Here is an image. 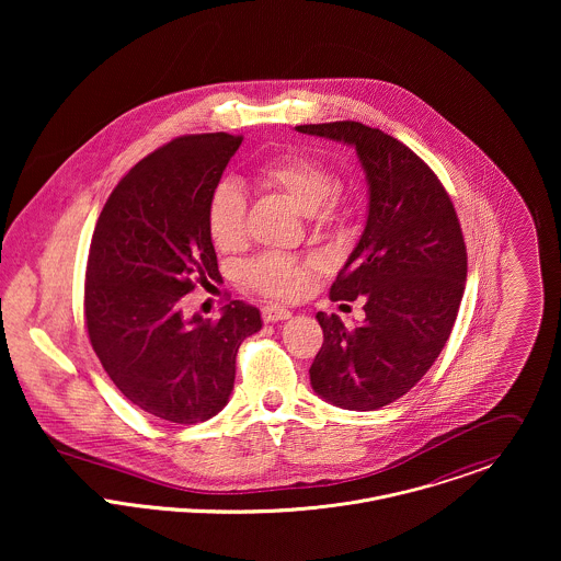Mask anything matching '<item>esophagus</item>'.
I'll list each match as a JSON object with an SVG mask.
<instances>
[{"instance_id": "34e87169", "label": "esophagus", "mask_w": 561, "mask_h": 561, "mask_svg": "<svg viewBox=\"0 0 561 561\" xmlns=\"http://www.w3.org/2000/svg\"><path fill=\"white\" fill-rule=\"evenodd\" d=\"M261 316H263V321L274 323V321L289 320V318H291V311L285 309V307L270 305V307H263V309H261Z\"/></svg>"}]
</instances>
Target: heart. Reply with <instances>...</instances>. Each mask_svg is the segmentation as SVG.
<instances>
[{
	"mask_svg": "<svg viewBox=\"0 0 561 561\" xmlns=\"http://www.w3.org/2000/svg\"><path fill=\"white\" fill-rule=\"evenodd\" d=\"M256 181L285 196L298 211L309 214L316 222H328L336 216L339 196L332 187L330 170L313 156L287 151L256 168ZM207 229L220 250H238L245 241V198L240 190L225 181L214 187L207 203ZM243 283L254 291L289 300L309 287L305 263L289 254L270 252L243 265Z\"/></svg>",
	"mask_w": 561,
	"mask_h": 561,
	"instance_id": "b5f03b06",
	"label": "heart"
}]
</instances>
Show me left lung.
I'll return each mask as SVG.
<instances>
[{
	"mask_svg": "<svg viewBox=\"0 0 561 561\" xmlns=\"http://www.w3.org/2000/svg\"><path fill=\"white\" fill-rule=\"evenodd\" d=\"M296 129L354 147L369 183L365 231L330 287L332 302L363 298L365 320L347 328L318 313L311 387L339 408L378 410L427 374L451 334L467 283L462 229L438 176L398 138L356 121Z\"/></svg>",
	"mask_w": 561,
	"mask_h": 561,
	"instance_id": "8db88e82",
	"label": "left lung"
}]
</instances>
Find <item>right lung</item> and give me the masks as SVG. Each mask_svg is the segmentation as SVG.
Here are the masks:
<instances>
[{"instance_id":"obj_1","label":"right lung","mask_w":561,"mask_h":561,"mask_svg":"<svg viewBox=\"0 0 561 561\" xmlns=\"http://www.w3.org/2000/svg\"><path fill=\"white\" fill-rule=\"evenodd\" d=\"M241 136H181L138 161L110 194L90 241L83 316L118 391L170 423L216 416L231 398L241 341L259 309L233 300L218 321L183 318L179 300L218 278L207 203Z\"/></svg>"}]
</instances>
